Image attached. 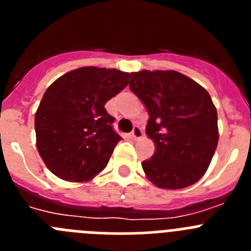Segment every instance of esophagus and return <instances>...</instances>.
I'll return each mask as SVG.
<instances>
[{
  "instance_id": "esophagus-1",
  "label": "esophagus",
  "mask_w": 251,
  "mask_h": 251,
  "mask_svg": "<svg viewBox=\"0 0 251 251\" xmlns=\"http://www.w3.org/2000/svg\"><path fill=\"white\" fill-rule=\"evenodd\" d=\"M142 136H143V130H142L141 127H138V126H134L132 133H130V137H132L133 139H139L142 138Z\"/></svg>"
}]
</instances>
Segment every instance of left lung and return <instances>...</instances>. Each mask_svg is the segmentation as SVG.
<instances>
[{"mask_svg":"<svg viewBox=\"0 0 251 251\" xmlns=\"http://www.w3.org/2000/svg\"><path fill=\"white\" fill-rule=\"evenodd\" d=\"M129 88L150 114L146 133L156 151L142 167L153 185L177 190L207 171L219 142L217 112L200 84L175 70L130 73Z\"/></svg>","mask_w":251,"mask_h":251,"instance_id":"1","label":"left lung"}]
</instances>
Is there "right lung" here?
I'll use <instances>...</instances> for the list:
<instances>
[{"instance_id":"1","label":"right lung","mask_w":251,"mask_h":251,"mask_svg":"<svg viewBox=\"0 0 251 251\" xmlns=\"http://www.w3.org/2000/svg\"><path fill=\"white\" fill-rule=\"evenodd\" d=\"M117 69L85 66L48 88L35 114L36 146L46 167L70 182L89 181L105 168L121 136L105 103L129 83Z\"/></svg>"}]
</instances>
